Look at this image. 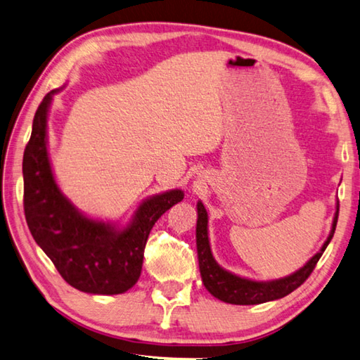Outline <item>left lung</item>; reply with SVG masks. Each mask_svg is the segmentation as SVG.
Here are the masks:
<instances>
[{"mask_svg":"<svg viewBox=\"0 0 360 360\" xmlns=\"http://www.w3.org/2000/svg\"><path fill=\"white\" fill-rule=\"evenodd\" d=\"M198 220H197V250H198V263H200V274L205 283L206 290L224 302L234 304V305H255L269 302V300H276L280 297H285L286 294L292 292L299 288L310 274L315 269L316 263L324 253L326 247L329 245L330 239L334 238L337 220H338V207L334 217V224H332V231L329 234L328 240H326L321 250H319L315 257H313L309 263H307L302 269L294 272L292 276L274 280V282H253V280H247L243 277L234 276V274L228 272L215 263L212 258L211 247H209L207 239V212L205 206L198 202Z\"/></svg>","mask_w":360,"mask_h":360,"instance_id":"1","label":"left lung"}]
</instances>
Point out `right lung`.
<instances>
[{
  "label": "right lung",
  "mask_w": 360,
  "mask_h": 360,
  "mask_svg": "<svg viewBox=\"0 0 360 360\" xmlns=\"http://www.w3.org/2000/svg\"><path fill=\"white\" fill-rule=\"evenodd\" d=\"M44 97L32 120L23 154V209L32 238L66 282L83 292L121 294L139 282L149 233L163 212L184 198L169 191L146 200L126 230L84 217L63 197L47 154V113Z\"/></svg>",
  "instance_id": "1"
}]
</instances>
